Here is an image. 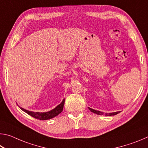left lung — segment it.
<instances>
[{
    "mask_svg": "<svg viewBox=\"0 0 148 148\" xmlns=\"http://www.w3.org/2000/svg\"><path fill=\"white\" fill-rule=\"evenodd\" d=\"M89 109L90 110V111L93 112V113L96 114L97 115H101V116H102V115H104V116H115V115H116L117 114H119L120 112H112V113H104V112H100L98 111V110H95L91 108H89Z\"/></svg>",
    "mask_w": 148,
    "mask_h": 148,
    "instance_id": "obj_1",
    "label": "left lung"
}]
</instances>
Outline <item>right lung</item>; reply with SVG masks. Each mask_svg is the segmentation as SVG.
Masks as SVG:
<instances>
[{
    "label": "right lung",
    "mask_w": 148,
    "mask_h": 148,
    "mask_svg": "<svg viewBox=\"0 0 148 148\" xmlns=\"http://www.w3.org/2000/svg\"><path fill=\"white\" fill-rule=\"evenodd\" d=\"M64 104V99L62 100L61 103L59 104L58 106H57L54 109L50 110V111L47 112H34L29 111V110L24 109L22 107L19 106V108L20 109L23 110V111L25 112V113L30 115V116L32 117H34V118L38 119L40 120H47V119H50L51 118H53V117L58 116V115L62 111Z\"/></svg>",
    "instance_id": "1"
}]
</instances>
